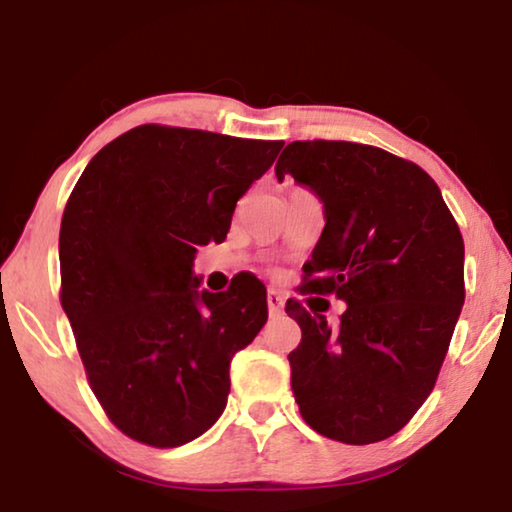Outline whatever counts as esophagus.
Returning <instances> with one entry per match:
<instances>
[{"label": "esophagus", "mask_w": 512, "mask_h": 512, "mask_svg": "<svg viewBox=\"0 0 512 512\" xmlns=\"http://www.w3.org/2000/svg\"><path fill=\"white\" fill-rule=\"evenodd\" d=\"M268 312L270 317H279L284 312V298L282 293L275 289H268Z\"/></svg>", "instance_id": "34e87169"}]
</instances>
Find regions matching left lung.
Listing matches in <instances>:
<instances>
[{"label": "left lung", "mask_w": 512, "mask_h": 512, "mask_svg": "<svg viewBox=\"0 0 512 512\" xmlns=\"http://www.w3.org/2000/svg\"><path fill=\"white\" fill-rule=\"evenodd\" d=\"M275 172L310 186L326 207L300 293L347 303L331 328L286 300L303 331L289 354L300 415L347 445L394 436L433 391L464 305L457 221L422 167L377 146L291 142Z\"/></svg>", "instance_id": "obj_1"}]
</instances>
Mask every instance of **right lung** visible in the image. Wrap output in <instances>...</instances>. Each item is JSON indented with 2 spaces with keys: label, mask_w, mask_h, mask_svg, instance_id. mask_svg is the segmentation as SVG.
<instances>
[{
  "label": "right lung",
  "mask_w": 512,
  "mask_h": 512,
  "mask_svg": "<svg viewBox=\"0 0 512 512\" xmlns=\"http://www.w3.org/2000/svg\"><path fill=\"white\" fill-rule=\"evenodd\" d=\"M284 142L137 125L90 160L60 223V303L90 389L137 443L179 447L226 408L230 361L268 321L240 272L198 293L193 258L223 242L237 200Z\"/></svg>",
  "instance_id": "1"
}]
</instances>
